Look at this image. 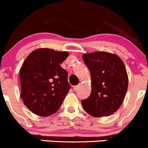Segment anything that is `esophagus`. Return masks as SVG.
Segmentation results:
<instances>
[{
  "mask_svg": "<svg viewBox=\"0 0 148 148\" xmlns=\"http://www.w3.org/2000/svg\"><path fill=\"white\" fill-rule=\"evenodd\" d=\"M78 89H79V86H75L73 87V90H74V91H77Z\"/></svg>",
  "mask_w": 148,
  "mask_h": 148,
  "instance_id": "1",
  "label": "esophagus"
}]
</instances>
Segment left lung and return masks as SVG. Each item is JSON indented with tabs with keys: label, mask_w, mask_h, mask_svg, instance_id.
Returning a JSON list of instances; mask_svg holds the SVG:
<instances>
[{
	"label": "left lung",
	"mask_w": 148,
	"mask_h": 148,
	"mask_svg": "<svg viewBox=\"0 0 148 148\" xmlns=\"http://www.w3.org/2000/svg\"><path fill=\"white\" fill-rule=\"evenodd\" d=\"M91 77V92L83 100L84 110L95 117L108 116L122 104L129 84L126 67L121 58L107 52L83 55Z\"/></svg>",
	"instance_id": "1"
}]
</instances>
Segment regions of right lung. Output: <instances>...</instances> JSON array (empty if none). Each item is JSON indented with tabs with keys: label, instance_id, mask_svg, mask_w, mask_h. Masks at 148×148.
Returning a JSON list of instances; mask_svg holds the SVG:
<instances>
[{
	"label": "right lung",
	"instance_id": "add662e5",
	"mask_svg": "<svg viewBox=\"0 0 148 148\" xmlns=\"http://www.w3.org/2000/svg\"><path fill=\"white\" fill-rule=\"evenodd\" d=\"M68 52L34 50L19 70L21 98L31 112L41 116L56 113L70 89L67 71L60 66Z\"/></svg>",
	"mask_w": 148,
	"mask_h": 148
}]
</instances>
